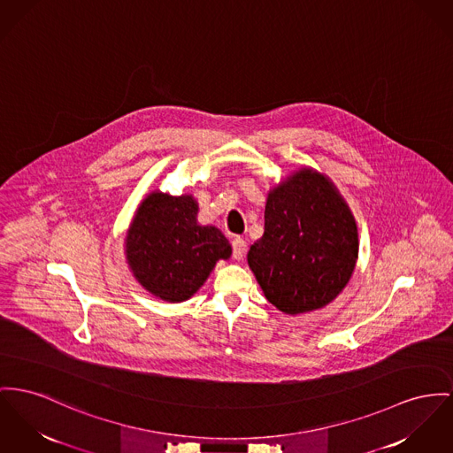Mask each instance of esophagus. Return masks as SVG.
I'll return each instance as SVG.
<instances>
[{"label": "esophagus", "mask_w": 453, "mask_h": 453, "mask_svg": "<svg viewBox=\"0 0 453 453\" xmlns=\"http://www.w3.org/2000/svg\"><path fill=\"white\" fill-rule=\"evenodd\" d=\"M232 249H234V257L235 259H242L243 254H245V249H247V243L241 237H235L232 241Z\"/></svg>", "instance_id": "34e87169"}]
</instances>
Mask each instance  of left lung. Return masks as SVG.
<instances>
[{"label": "left lung", "mask_w": 453, "mask_h": 453, "mask_svg": "<svg viewBox=\"0 0 453 453\" xmlns=\"http://www.w3.org/2000/svg\"><path fill=\"white\" fill-rule=\"evenodd\" d=\"M357 256V225L345 199L326 175L301 168L270 190L265 234L247 263L266 299L294 316L334 301Z\"/></svg>", "instance_id": "1"}]
</instances>
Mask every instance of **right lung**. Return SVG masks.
<instances>
[{"mask_svg":"<svg viewBox=\"0 0 453 453\" xmlns=\"http://www.w3.org/2000/svg\"><path fill=\"white\" fill-rule=\"evenodd\" d=\"M197 201L151 192L137 208L125 239V256L135 280L166 302L190 299L232 245L212 225L197 223Z\"/></svg>","mask_w":453,"mask_h":453,"instance_id":"add662e5","label":"right lung"}]
</instances>
